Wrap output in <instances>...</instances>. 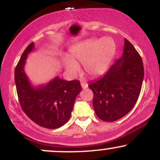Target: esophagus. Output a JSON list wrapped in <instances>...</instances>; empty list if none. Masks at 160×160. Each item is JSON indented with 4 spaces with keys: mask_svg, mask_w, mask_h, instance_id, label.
Masks as SVG:
<instances>
[{
    "mask_svg": "<svg viewBox=\"0 0 160 160\" xmlns=\"http://www.w3.org/2000/svg\"><path fill=\"white\" fill-rule=\"evenodd\" d=\"M80 84H81L82 89H86V88L88 87V83L85 81H81L80 82Z\"/></svg>",
    "mask_w": 160,
    "mask_h": 160,
    "instance_id": "esophagus-1",
    "label": "esophagus"
}]
</instances>
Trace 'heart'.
<instances>
[{"label":"heart","mask_w":160,"mask_h":160,"mask_svg":"<svg viewBox=\"0 0 160 160\" xmlns=\"http://www.w3.org/2000/svg\"><path fill=\"white\" fill-rule=\"evenodd\" d=\"M115 44L111 38L89 40L77 45L71 49V57L64 59L66 69L71 74H75L80 70L78 64L84 63V68L88 74L98 76L104 72L114 56Z\"/></svg>","instance_id":"b5f03b06"}]
</instances>
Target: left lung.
<instances>
[{
  "instance_id": "8db88e82",
  "label": "left lung",
  "mask_w": 160,
  "mask_h": 160,
  "mask_svg": "<svg viewBox=\"0 0 160 160\" xmlns=\"http://www.w3.org/2000/svg\"><path fill=\"white\" fill-rule=\"evenodd\" d=\"M144 75L141 56L125 39L122 56L102 78L89 84L94 94L92 105L97 117L113 122L127 114L138 99Z\"/></svg>"
}]
</instances>
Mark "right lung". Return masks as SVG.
<instances>
[{"mask_svg":"<svg viewBox=\"0 0 160 160\" xmlns=\"http://www.w3.org/2000/svg\"><path fill=\"white\" fill-rule=\"evenodd\" d=\"M34 49L31 43L15 69V82L22 109L36 124L47 128H58L71 117L77 95L82 90L80 80L67 81L56 78L45 86L34 87L24 71L28 54Z\"/></svg>","mask_w":160,"mask_h":160,"instance_id":"obj_1","label":"right lung"}]
</instances>
